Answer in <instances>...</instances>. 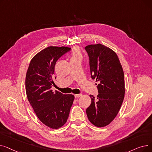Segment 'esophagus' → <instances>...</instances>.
Returning <instances> with one entry per match:
<instances>
[{
    "label": "esophagus",
    "mask_w": 152,
    "mask_h": 152,
    "mask_svg": "<svg viewBox=\"0 0 152 152\" xmlns=\"http://www.w3.org/2000/svg\"><path fill=\"white\" fill-rule=\"evenodd\" d=\"M82 95V94H75V97H76V98H78V97H81Z\"/></svg>",
    "instance_id": "1"
}]
</instances>
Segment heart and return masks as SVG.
Listing matches in <instances>:
<instances>
[{
	"mask_svg": "<svg viewBox=\"0 0 152 152\" xmlns=\"http://www.w3.org/2000/svg\"><path fill=\"white\" fill-rule=\"evenodd\" d=\"M76 58H81V53L80 51H79V49L77 47L74 48L73 50H72L71 59Z\"/></svg>",
	"mask_w": 152,
	"mask_h": 152,
	"instance_id": "1",
	"label": "heart"
}]
</instances>
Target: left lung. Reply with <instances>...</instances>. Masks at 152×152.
I'll list each match as a JSON object with an SVG mask.
<instances>
[{
  "label": "left lung",
  "mask_w": 152,
  "mask_h": 152,
  "mask_svg": "<svg viewBox=\"0 0 152 152\" xmlns=\"http://www.w3.org/2000/svg\"><path fill=\"white\" fill-rule=\"evenodd\" d=\"M85 50L91 77L99 82L97 97L90 95L87 116L95 126L104 127L113 120L121 107L125 93L124 72L116 53L110 48L97 44L87 45Z\"/></svg>",
  "instance_id": "8db88e82"
}]
</instances>
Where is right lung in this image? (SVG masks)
Segmentation results:
<instances>
[{
  "label": "right lung",
  "mask_w": 152,
  "mask_h": 152,
  "mask_svg": "<svg viewBox=\"0 0 152 152\" xmlns=\"http://www.w3.org/2000/svg\"><path fill=\"white\" fill-rule=\"evenodd\" d=\"M70 50L66 47L45 48L31 60L26 73L28 101L40 121L52 129H58L65 124L75 99L73 95L51 89L56 62Z\"/></svg>",
  "instance_id": "right-lung-1"
}]
</instances>
